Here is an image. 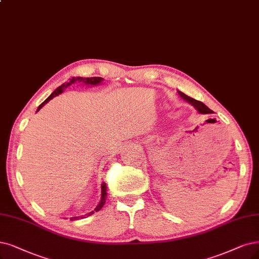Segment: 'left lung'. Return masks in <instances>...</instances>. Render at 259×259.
Wrapping results in <instances>:
<instances>
[{
    "label": "left lung",
    "mask_w": 259,
    "mask_h": 259,
    "mask_svg": "<svg viewBox=\"0 0 259 259\" xmlns=\"http://www.w3.org/2000/svg\"><path fill=\"white\" fill-rule=\"evenodd\" d=\"M178 94L180 95V97L183 98L184 100H186L187 102L192 104L193 107H194L200 114H210V113H212V111L210 110V109L207 107V105L204 104L203 102H200V101H198V100H195V99H193V98H191V97H189V96L185 95L184 93H181V92H178Z\"/></svg>",
    "instance_id": "1"
}]
</instances>
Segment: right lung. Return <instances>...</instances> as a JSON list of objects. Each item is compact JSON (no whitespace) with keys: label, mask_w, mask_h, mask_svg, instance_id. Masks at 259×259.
Wrapping results in <instances>:
<instances>
[{"label":"right lung","mask_w":259,"mask_h":259,"mask_svg":"<svg viewBox=\"0 0 259 259\" xmlns=\"http://www.w3.org/2000/svg\"><path fill=\"white\" fill-rule=\"evenodd\" d=\"M102 80H103V79L100 78V76H93V78H80V76H78V78H72V79H70L69 83H64V84H62L61 86H59V88H57V89L49 96V97H48V98L39 105V107H38L37 111H39L47 102H49L52 98L55 97V96L62 94L67 88H69V86L72 85L73 83H84V84H86V85H96V84H99ZM105 199H107V185H105V184L103 183L102 186H101V200H100L99 205L95 208L94 211H96V212L99 211V210L103 207V205H104V203H105ZM94 211H91L90 213H88V217L92 215V214L94 213ZM82 218H83V217H75V218H71L70 220H79V219H82Z\"/></svg>","instance_id":"add662e5"}]
</instances>
